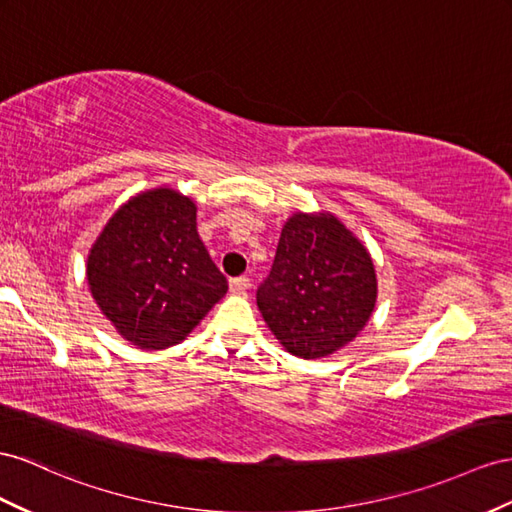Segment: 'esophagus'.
<instances>
[{"mask_svg":"<svg viewBox=\"0 0 512 512\" xmlns=\"http://www.w3.org/2000/svg\"><path fill=\"white\" fill-rule=\"evenodd\" d=\"M229 287H231L233 294H244L248 287H251V281H248L246 277H235V279L229 281Z\"/></svg>","mask_w":512,"mask_h":512,"instance_id":"obj_1","label":"esophagus"}]
</instances>
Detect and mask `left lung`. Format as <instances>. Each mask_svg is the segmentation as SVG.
Listing matches in <instances>:
<instances>
[{"label":"left lung","instance_id":"left-lung-1","mask_svg":"<svg viewBox=\"0 0 512 512\" xmlns=\"http://www.w3.org/2000/svg\"><path fill=\"white\" fill-rule=\"evenodd\" d=\"M376 296L374 261L357 235L331 212H296L281 229L257 307L287 352L320 359L363 331Z\"/></svg>","mask_w":512,"mask_h":512}]
</instances>
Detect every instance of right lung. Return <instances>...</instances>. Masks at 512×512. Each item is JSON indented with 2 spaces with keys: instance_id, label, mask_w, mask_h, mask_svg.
Listing matches in <instances>:
<instances>
[{
  "instance_id": "1",
  "label": "right lung",
  "mask_w": 512,
  "mask_h": 512,
  "mask_svg": "<svg viewBox=\"0 0 512 512\" xmlns=\"http://www.w3.org/2000/svg\"><path fill=\"white\" fill-rule=\"evenodd\" d=\"M86 279L116 333L142 350L183 342L229 290L196 231V203L168 186L116 209L90 246Z\"/></svg>"
}]
</instances>
